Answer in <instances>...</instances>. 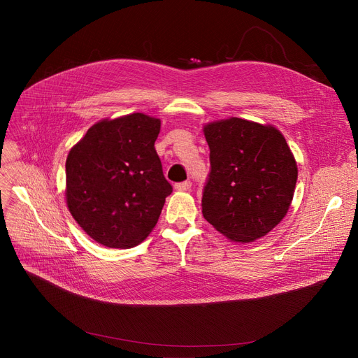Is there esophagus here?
I'll return each instance as SVG.
<instances>
[{
    "mask_svg": "<svg viewBox=\"0 0 358 358\" xmlns=\"http://www.w3.org/2000/svg\"><path fill=\"white\" fill-rule=\"evenodd\" d=\"M174 189L177 192H189L192 189V182L190 181H182V182H177L174 185Z\"/></svg>",
    "mask_w": 358,
    "mask_h": 358,
    "instance_id": "esophagus-1",
    "label": "esophagus"
}]
</instances>
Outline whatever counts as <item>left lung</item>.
<instances>
[{"mask_svg": "<svg viewBox=\"0 0 358 358\" xmlns=\"http://www.w3.org/2000/svg\"><path fill=\"white\" fill-rule=\"evenodd\" d=\"M210 174L201 212L231 241L252 242L281 222L293 200L297 165L271 124L231 117L204 124Z\"/></svg>", "mask_w": 358, "mask_h": 358, "instance_id": "left-lung-1", "label": "left lung"}]
</instances>
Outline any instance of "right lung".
<instances>
[{
    "instance_id": "add662e5",
    "label": "right lung",
    "mask_w": 358,
    "mask_h": 358,
    "mask_svg": "<svg viewBox=\"0 0 358 358\" xmlns=\"http://www.w3.org/2000/svg\"><path fill=\"white\" fill-rule=\"evenodd\" d=\"M161 120L131 113L92 124L66 158V204L94 241L136 247L155 228L173 187L155 141Z\"/></svg>"
}]
</instances>
